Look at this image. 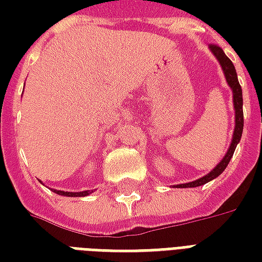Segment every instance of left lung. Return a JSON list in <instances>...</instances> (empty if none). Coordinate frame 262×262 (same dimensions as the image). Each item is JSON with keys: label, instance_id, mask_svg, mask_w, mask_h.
Returning a JSON list of instances; mask_svg holds the SVG:
<instances>
[{"label": "left lung", "instance_id": "8db88e82", "mask_svg": "<svg viewBox=\"0 0 262 262\" xmlns=\"http://www.w3.org/2000/svg\"><path fill=\"white\" fill-rule=\"evenodd\" d=\"M209 48L212 50V53L216 56V59L219 60L220 66H222V69H223V73H225L226 75L227 84H229L231 90H233V102H234V111H236V127H234V133H233V140H231L230 148L227 150V153H226V156L223 157V160L220 161L219 164L216 165L213 170L209 172L208 176L202 177V178H199L196 181L188 182V184H181V185H178L180 188L201 187L203 184H206V182L214 180L216 177H219L220 174L225 171L227 164H229V161H230L231 157H233V154H234V150H236L237 144H238L240 139H242L243 126H244V116H243V92L242 86H240L238 80H237L236 69H234V66L231 63V60L226 56L225 52H223L219 46H216V45L212 43Z\"/></svg>", "mask_w": 262, "mask_h": 262}]
</instances>
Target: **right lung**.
I'll use <instances>...</instances> for the list:
<instances>
[{
	"label": "right lung",
	"instance_id": "add662e5",
	"mask_svg": "<svg viewBox=\"0 0 262 262\" xmlns=\"http://www.w3.org/2000/svg\"><path fill=\"white\" fill-rule=\"evenodd\" d=\"M54 192L59 193V195H64V196H86V195H90V191H82V192H64V191H56L54 189Z\"/></svg>",
	"mask_w": 262,
	"mask_h": 262
}]
</instances>
